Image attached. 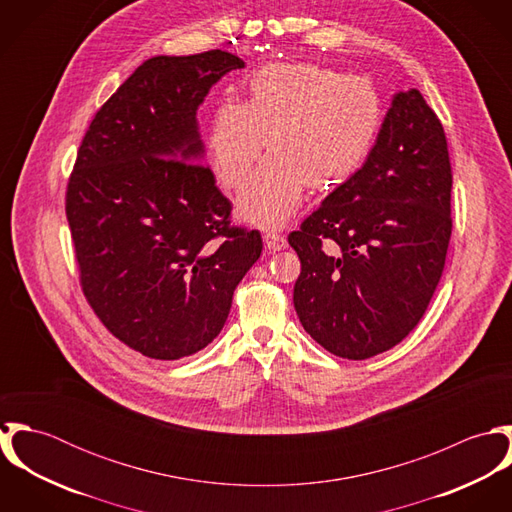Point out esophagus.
<instances>
[{
	"label": "esophagus",
	"mask_w": 512,
	"mask_h": 512,
	"mask_svg": "<svg viewBox=\"0 0 512 512\" xmlns=\"http://www.w3.org/2000/svg\"><path fill=\"white\" fill-rule=\"evenodd\" d=\"M264 244L270 252H280L288 246V240H286V236H282L278 232H266L264 234Z\"/></svg>",
	"instance_id": "esophagus-1"
}]
</instances>
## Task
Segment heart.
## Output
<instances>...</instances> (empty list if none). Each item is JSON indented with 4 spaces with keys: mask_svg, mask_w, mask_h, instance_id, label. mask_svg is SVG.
Instances as JSON below:
<instances>
[{
    "mask_svg": "<svg viewBox=\"0 0 512 512\" xmlns=\"http://www.w3.org/2000/svg\"><path fill=\"white\" fill-rule=\"evenodd\" d=\"M382 126L370 80L317 65H266L240 104L222 102L209 126V161L220 183L238 187L260 157H270L238 195V215L282 228L297 213L305 185L329 191L365 163Z\"/></svg>",
    "mask_w": 512,
    "mask_h": 512,
    "instance_id": "b5f03b06",
    "label": "heart"
}]
</instances>
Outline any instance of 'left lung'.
Segmentation results:
<instances>
[{
    "instance_id": "8db88e82",
    "label": "left lung",
    "mask_w": 512,
    "mask_h": 512,
    "mask_svg": "<svg viewBox=\"0 0 512 512\" xmlns=\"http://www.w3.org/2000/svg\"><path fill=\"white\" fill-rule=\"evenodd\" d=\"M451 183L438 116L420 90L396 92L365 165L288 236L293 305L323 349L363 361L418 325L445 266Z\"/></svg>"
}]
</instances>
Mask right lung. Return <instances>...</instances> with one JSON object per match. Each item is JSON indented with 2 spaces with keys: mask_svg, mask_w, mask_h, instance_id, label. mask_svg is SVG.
Segmentation results:
<instances>
[{
  "mask_svg": "<svg viewBox=\"0 0 512 512\" xmlns=\"http://www.w3.org/2000/svg\"><path fill=\"white\" fill-rule=\"evenodd\" d=\"M244 61L226 51L153 57L96 112L67 187L80 284L106 329L149 359L205 349L262 254L230 226L205 165L197 110Z\"/></svg>",
  "mask_w": 512,
  "mask_h": 512,
  "instance_id": "right-lung-1",
  "label": "right lung"
}]
</instances>
